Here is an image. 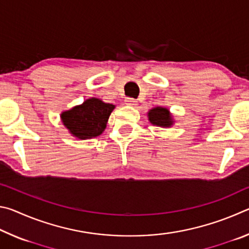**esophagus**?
<instances>
[{
    "label": "esophagus",
    "mask_w": 249,
    "mask_h": 249,
    "mask_svg": "<svg viewBox=\"0 0 249 249\" xmlns=\"http://www.w3.org/2000/svg\"><path fill=\"white\" fill-rule=\"evenodd\" d=\"M125 103L129 105V107H136L137 105V101L135 99H132V98H126L125 99Z\"/></svg>",
    "instance_id": "1"
}]
</instances>
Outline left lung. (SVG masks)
<instances>
[{
  "label": "left lung",
  "instance_id": "8db88e82",
  "mask_svg": "<svg viewBox=\"0 0 249 249\" xmlns=\"http://www.w3.org/2000/svg\"><path fill=\"white\" fill-rule=\"evenodd\" d=\"M147 116H148V121L150 122V124L159 126V127L168 128L171 127L175 123L174 116H172L170 111L167 107H153L147 113Z\"/></svg>",
  "mask_w": 249,
  "mask_h": 249
}]
</instances>
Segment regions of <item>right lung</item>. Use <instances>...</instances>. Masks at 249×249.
Returning a JSON list of instances; mask_svg holds the SVG:
<instances>
[{"instance_id": "add662e5", "label": "right lung", "mask_w": 249, "mask_h": 249, "mask_svg": "<svg viewBox=\"0 0 249 249\" xmlns=\"http://www.w3.org/2000/svg\"><path fill=\"white\" fill-rule=\"evenodd\" d=\"M114 108L115 105L105 103L98 98H90L82 104L62 112L60 119L73 137L90 140L104 132L108 117Z\"/></svg>"}]
</instances>
